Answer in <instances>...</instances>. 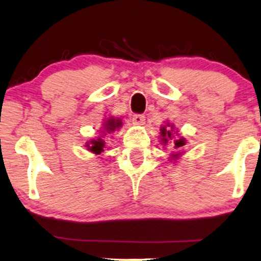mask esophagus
Wrapping results in <instances>:
<instances>
[{
	"mask_svg": "<svg viewBox=\"0 0 261 261\" xmlns=\"http://www.w3.org/2000/svg\"><path fill=\"white\" fill-rule=\"evenodd\" d=\"M131 120H133L134 124L136 125H142L143 122H145V115H142V114H134L133 118H131Z\"/></svg>",
	"mask_w": 261,
	"mask_h": 261,
	"instance_id": "1",
	"label": "esophagus"
}]
</instances>
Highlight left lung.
Masks as SVG:
<instances>
[{
    "instance_id": "obj_1",
    "label": "left lung",
    "mask_w": 261,
    "mask_h": 261,
    "mask_svg": "<svg viewBox=\"0 0 261 261\" xmlns=\"http://www.w3.org/2000/svg\"><path fill=\"white\" fill-rule=\"evenodd\" d=\"M169 126H170V125L167 124V126H162V128H161L162 143H163V145H166V143L168 142V140H172V137H173L172 131L169 130ZM167 127H168L169 128L167 129ZM172 128H173V126H172ZM182 146H185V140L182 139V137H181V139H174V140H173V147H174L175 149H180V148H182ZM172 157L173 158H178L179 153L172 154Z\"/></svg>"
}]
</instances>
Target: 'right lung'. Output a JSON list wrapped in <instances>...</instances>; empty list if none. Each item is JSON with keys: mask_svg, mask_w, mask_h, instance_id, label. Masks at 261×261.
Instances as JSON below:
<instances>
[{"mask_svg": "<svg viewBox=\"0 0 261 261\" xmlns=\"http://www.w3.org/2000/svg\"><path fill=\"white\" fill-rule=\"evenodd\" d=\"M122 122L120 121V119H114V118H110L108 119V120L104 122L103 124V128L104 130L101 131V133H104V131H108V133H113V131H115L116 128H119L121 126ZM107 135V134H106ZM104 141L100 139H97V140H92L91 142L87 143V147L91 152L95 154H100L101 151H103V147H104Z\"/></svg>", "mask_w": 261, "mask_h": 261, "instance_id": "add662e5", "label": "right lung"}]
</instances>
